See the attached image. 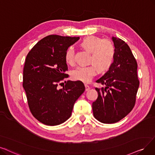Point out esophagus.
I'll return each mask as SVG.
<instances>
[{"label":"esophagus","mask_w":155,"mask_h":155,"mask_svg":"<svg viewBox=\"0 0 155 155\" xmlns=\"http://www.w3.org/2000/svg\"><path fill=\"white\" fill-rule=\"evenodd\" d=\"M90 88H91L90 87V86H89L88 85H87V84H85V90H86V91H88V90H89Z\"/></svg>","instance_id":"esophagus-1"}]
</instances>
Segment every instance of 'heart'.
<instances>
[{
  "mask_svg": "<svg viewBox=\"0 0 155 155\" xmlns=\"http://www.w3.org/2000/svg\"><path fill=\"white\" fill-rule=\"evenodd\" d=\"M80 46L90 53L89 63L91 64L88 66H79L74 70L71 74L73 79L88 83L95 76L97 69L99 72L104 73L113 66L116 50L111 41L89 35L83 39ZM65 60L69 65L74 64V51L72 47L69 46L66 49Z\"/></svg>",
  "mask_w": 155,
  "mask_h": 155,
  "instance_id": "b5f03b06",
  "label": "heart"
}]
</instances>
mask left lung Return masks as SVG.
<instances>
[{
  "instance_id": "left-lung-1",
  "label": "left lung",
  "mask_w": 155,
  "mask_h": 155,
  "mask_svg": "<svg viewBox=\"0 0 155 155\" xmlns=\"http://www.w3.org/2000/svg\"><path fill=\"white\" fill-rule=\"evenodd\" d=\"M112 39L116 50L114 64L96 81L106 87L95 88L98 98L92 104L94 117L107 124L120 121L132 110L139 86L137 63L130 48L121 39Z\"/></svg>"
}]
</instances>
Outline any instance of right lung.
<instances>
[{
  "instance_id": "right-lung-1",
  "label": "right lung",
  "mask_w": 155,
  "mask_h": 155,
  "mask_svg": "<svg viewBox=\"0 0 155 155\" xmlns=\"http://www.w3.org/2000/svg\"><path fill=\"white\" fill-rule=\"evenodd\" d=\"M79 37L50 35L40 40L28 52L23 68V86L28 105L35 118L55 126L69 118L75 102L84 91L80 81H65L69 75L65 60L66 49Z\"/></svg>"
}]
</instances>
